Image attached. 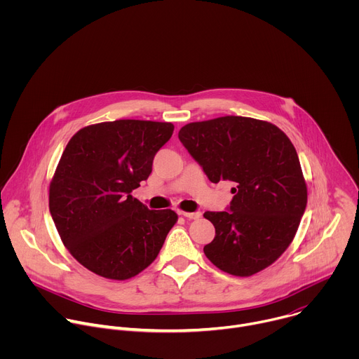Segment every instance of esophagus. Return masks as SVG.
I'll use <instances>...</instances> for the list:
<instances>
[{"instance_id": "1", "label": "esophagus", "mask_w": 359, "mask_h": 359, "mask_svg": "<svg viewBox=\"0 0 359 359\" xmlns=\"http://www.w3.org/2000/svg\"><path fill=\"white\" fill-rule=\"evenodd\" d=\"M180 215L189 220H196V219H200L201 217V213L196 212V213H187V212H180Z\"/></svg>"}]
</instances>
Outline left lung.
Masks as SVG:
<instances>
[{
  "label": "left lung",
  "mask_w": 359,
  "mask_h": 359,
  "mask_svg": "<svg viewBox=\"0 0 359 359\" xmlns=\"http://www.w3.org/2000/svg\"><path fill=\"white\" fill-rule=\"evenodd\" d=\"M179 139L210 182L230 180L229 212L203 216L216 229L204 245L222 271L250 277L271 266L295 237L306 206L297 150L276 125L244 116L191 122Z\"/></svg>",
  "instance_id": "8db88e82"
}]
</instances>
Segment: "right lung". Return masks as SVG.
Instances as JSON below:
<instances>
[{"instance_id":"1","label":"right lung","mask_w":359,"mask_h":359,"mask_svg":"<svg viewBox=\"0 0 359 359\" xmlns=\"http://www.w3.org/2000/svg\"><path fill=\"white\" fill-rule=\"evenodd\" d=\"M173 129L170 122L119 119L85 126L68 142L49 183V212L72 257L96 276H137L176 224L173 210H149L130 194Z\"/></svg>"}]
</instances>
